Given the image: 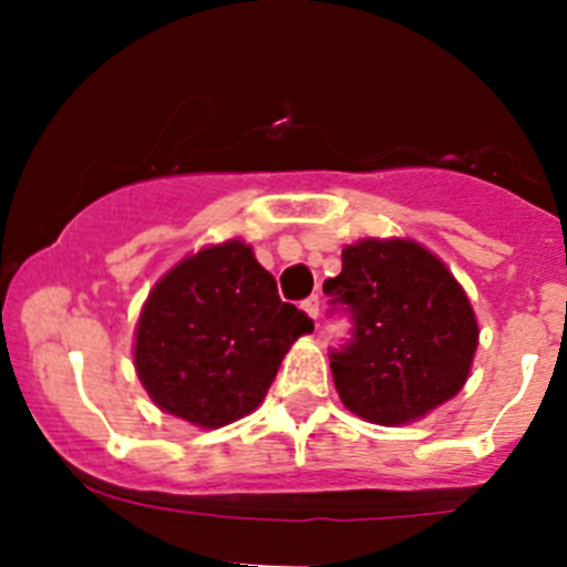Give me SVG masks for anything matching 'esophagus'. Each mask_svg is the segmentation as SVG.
<instances>
[{
    "instance_id": "esophagus-1",
    "label": "esophagus",
    "mask_w": 567,
    "mask_h": 567,
    "mask_svg": "<svg viewBox=\"0 0 567 567\" xmlns=\"http://www.w3.org/2000/svg\"><path fill=\"white\" fill-rule=\"evenodd\" d=\"M301 310H305L307 316H310L312 320H318V316H320V301H318V296H310V299H307L305 305H301Z\"/></svg>"
}]
</instances>
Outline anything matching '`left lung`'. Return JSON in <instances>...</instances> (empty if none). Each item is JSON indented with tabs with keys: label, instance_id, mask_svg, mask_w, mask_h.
Listing matches in <instances>:
<instances>
[{
	"label": "left lung",
	"instance_id": "1",
	"mask_svg": "<svg viewBox=\"0 0 567 567\" xmlns=\"http://www.w3.org/2000/svg\"><path fill=\"white\" fill-rule=\"evenodd\" d=\"M323 293L348 307L353 337L331 353L342 405L373 425L422 420L463 390L480 326L447 266L411 238H362L342 249Z\"/></svg>",
	"mask_w": 567,
	"mask_h": 567
}]
</instances>
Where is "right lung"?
Here are the masks:
<instances>
[{"label":"right lung","instance_id":"obj_1","mask_svg":"<svg viewBox=\"0 0 567 567\" xmlns=\"http://www.w3.org/2000/svg\"><path fill=\"white\" fill-rule=\"evenodd\" d=\"M310 331L249 244L233 238L186 255L153 285L134 368L158 409L216 431L262 403L285 353Z\"/></svg>","mask_w":567,"mask_h":567}]
</instances>
